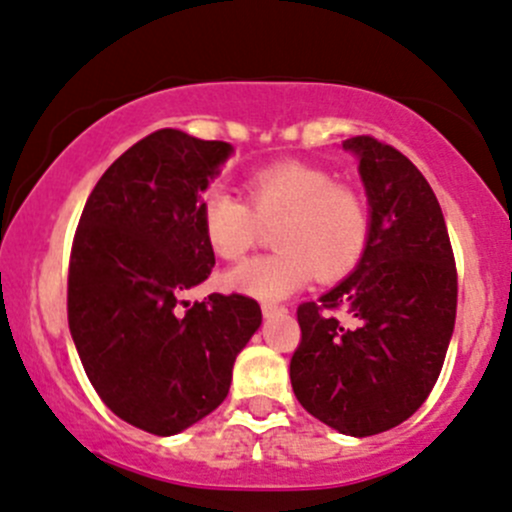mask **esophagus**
Instances as JSON below:
<instances>
[{"label":"esophagus","mask_w":512,"mask_h":512,"mask_svg":"<svg viewBox=\"0 0 512 512\" xmlns=\"http://www.w3.org/2000/svg\"><path fill=\"white\" fill-rule=\"evenodd\" d=\"M287 307L275 305V302H262V315L265 317H275V315H285Z\"/></svg>","instance_id":"esophagus-1"}]
</instances>
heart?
Masks as SVG:
<instances>
[{
	"instance_id": "heart-1",
	"label": "heart",
	"mask_w": 512,
	"mask_h": 512,
	"mask_svg": "<svg viewBox=\"0 0 512 512\" xmlns=\"http://www.w3.org/2000/svg\"><path fill=\"white\" fill-rule=\"evenodd\" d=\"M202 232L222 260H242L277 225V252L242 262L225 282L257 300H282L312 277L332 282L362 260L370 242V210L355 187L310 162H277L247 177V200L230 190L207 192Z\"/></svg>"
}]
</instances>
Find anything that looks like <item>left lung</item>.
Returning <instances> with one entry per match:
<instances>
[{
	"label": "left lung",
	"instance_id": "obj_1",
	"mask_svg": "<svg viewBox=\"0 0 512 512\" xmlns=\"http://www.w3.org/2000/svg\"><path fill=\"white\" fill-rule=\"evenodd\" d=\"M345 147L360 157L370 242L350 277L297 307L302 337L290 380L307 413L367 438L408 420L438 382L458 270L440 202L418 167L370 135ZM335 309L350 311L356 325L342 326Z\"/></svg>",
	"mask_w": 512,
	"mask_h": 512
}]
</instances>
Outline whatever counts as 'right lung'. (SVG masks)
Segmentation results:
<instances>
[{
  "instance_id": "right-lung-1",
  "label": "right lung",
  "mask_w": 512,
  "mask_h": 512,
  "mask_svg": "<svg viewBox=\"0 0 512 512\" xmlns=\"http://www.w3.org/2000/svg\"><path fill=\"white\" fill-rule=\"evenodd\" d=\"M232 147L157 130L87 197L67 277V320L102 403L124 423L175 435L230 393L232 365L262 322L245 295L182 300L215 267L202 192Z\"/></svg>"
}]
</instances>
